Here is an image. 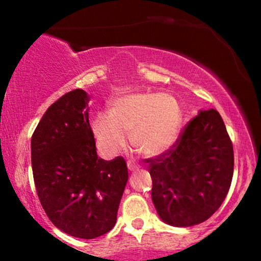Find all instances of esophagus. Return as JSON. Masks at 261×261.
Wrapping results in <instances>:
<instances>
[{
	"label": "esophagus",
	"mask_w": 261,
	"mask_h": 261,
	"mask_svg": "<svg viewBox=\"0 0 261 261\" xmlns=\"http://www.w3.org/2000/svg\"><path fill=\"white\" fill-rule=\"evenodd\" d=\"M127 168H128V170H130V172H134V170L139 169V166L133 163V162H127Z\"/></svg>",
	"instance_id": "34e87169"
}]
</instances>
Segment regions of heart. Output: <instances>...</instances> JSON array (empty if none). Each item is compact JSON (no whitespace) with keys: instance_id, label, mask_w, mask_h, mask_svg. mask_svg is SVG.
I'll use <instances>...</instances> for the list:
<instances>
[{"instance_id":"obj_1","label":"heart","mask_w":261,"mask_h":261,"mask_svg":"<svg viewBox=\"0 0 261 261\" xmlns=\"http://www.w3.org/2000/svg\"><path fill=\"white\" fill-rule=\"evenodd\" d=\"M181 126V110L169 94L136 92L110 104L109 113L93 118L92 131L103 154L114 155L126 145L146 157L158 155L175 143Z\"/></svg>"}]
</instances>
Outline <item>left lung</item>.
Returning a JSON list of instances; mask_svg holds the SVG:
<instances>
[{
    "instance_id": "obj_1",
    "label": "left lung",
    "mask_w": 261,
    "mask_h": 261,
    "mask_svg": "<svg viewBox=\"0 0 261 261\" xmlns=\"http://www.w3.org/2000/svg\"><path fill=\"white\" fill-rule=\"evenodd\" d=\"M152 201L163 222L190 227L206 221L226 199L233 146L217 110H200L172 148L148 158Z\"/></svg>"
}]
</instances>
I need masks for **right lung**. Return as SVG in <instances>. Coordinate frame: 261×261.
Returning a JSON list of instances; mask_svg holds the SVG:
<instances>
[{
	"label": "right lung",
	"instance_id": "right-lung-1",
	"mask_svg": "<svg viewBox=\"0 0 261 261\" xmlns=\"http://www.w3.org/2000/svg\"><path fill=\"white\" fill-rule=\"evenodd\" d=\"M83 89L51 104L32 136V168L45 214L67 234L93 239L115 226L126 162L98 158Z\"/></svg>",
	"mask_w": 261,
	"mask_h": 261
}]
</instances>
